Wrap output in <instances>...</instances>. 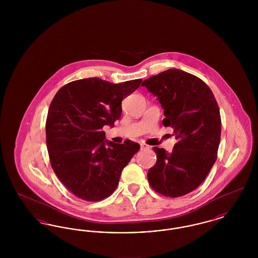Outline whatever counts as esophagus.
<instances>
[{
  "mask_svg": "<svg viewBox=\"0 0 258 258\" xmlns=\"http://www.w3.org/2000/svg\"><path fill=\"white\" fill-rule=\"evenodd\" d=\"M140 147H141V150H145V149H149V146L146 145V144H141L140 145Z\"/></svg>",
  "mask_w": 258,
  "mask_h": 258,
  "instance_id": "esophagus-1",
  "label": "esophagus"
}]
</instances>
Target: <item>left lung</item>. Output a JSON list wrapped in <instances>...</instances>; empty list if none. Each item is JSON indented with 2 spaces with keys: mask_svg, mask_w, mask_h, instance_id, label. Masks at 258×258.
I'll use <instances>...</instances> for the list:
<instances>
[{
  "mask_svg": "<svg viewBox=\"0 0 258 258\" xmlns=\"http://www.w3.org/2000/svg\"><path fill=\"white\" fill-rule=\"evenodd\" d=\"M163 109L164 126L178 142L171 153L154 147L156 164L149 169L151 186L164 197H179L196 189L217 160L221 141L220 109L211 89L201 79L171 69L141 84Z\"/></svg>",
  "mask_w": 258,
  "mask_h": 258,
  "instance_id": "left-lung-1",
  "label": "left lung"
}]
</instances>
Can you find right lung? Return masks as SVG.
I'll return each instance as SVG.
<instances>
[{"label": "right lung", "instance_id": "1", "mask_svg": "<svg viewBox=\"0 0 258 258\" xmlns=\"http://www.w3.org/2000/svg\"><path fill=\"white\" fill-rule=\"evenodd\" d=\"M141 79L113 84L100 78L73 81L57 92L46 119V145L51 166L74 196L86 201L109 197L122 170L140 146L105 139L104 125L121 118L122 100Z\"/></svg>", "mask_w": 258, "mask_h": 258}]
</instances>
